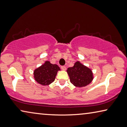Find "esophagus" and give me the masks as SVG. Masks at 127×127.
I'll use <instances>...</instances> for the list:
<instances>
[{"mask_svg": "<svg viewBox=\"0 0 127 127\" xmlns=\"http://www.w3.org/2000/svg\"><path fill=\"white\" fill-rule=\"evenodd\" d=\"M61 69L62 70H63V71H65V70H66V67H65V66H62Z\"/></svg>", "mask_w": 127, "mask_h": 127, "instance_id": "1", "label": "esophagus"}]
</instances>
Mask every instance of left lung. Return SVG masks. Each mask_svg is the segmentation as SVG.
Listing matches in <instances>:
<instances>
[{
    "mask_svg": "<svg viewBox=\"0 0 127 127\" xmlns=\"http://www.w3.org/2000/svg\"><path fill=\"white\" fill-rule=\"evenodd\" d=\"M67 72L70 81L76 87H83L89 85L93 79L91 69L80 62H76L73 67L68 68Z\"/></svg>",
    "mask_w": 127,
    "mask_h": 127,
    "instance_id": "8db88e82",
    "label": "left lung"
}]
</instances>
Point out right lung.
<instances>
[{
  "label": "right lung",
  "mask_w": 127,
  "mask_h": 127,
  "mask_svg": "<svg viewBox=\"0 0 127 127\" xmlns=\"http://www.w3.org/2000/svg\"><path fill=\"white\" fill-rule=\"evenodd\" d=\"M60 69L58 65L46 61L43 65L34 70V77L41 85H49L55 80L57 72Z\"/></svg>",
  "instance_id": "right-lung-1"
}]
</instances>
